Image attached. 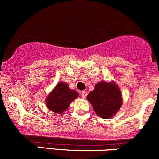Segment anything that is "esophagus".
I'll return each mask as SVG.
<instances>
[{
  "mask_svg": "<svg viewBox=\"0 0 159 159\" xmlns=\"http://www.w3.org/2000/svg\"><path fill=\"white\" fill-rule=\"evenodd\" d=\"M81 96L83 98H86V96H87V91H82L81 92Z\"/></svg>",
  "mask_w": 159,
  "mask_h": 159,
  "instance_id": "34e87169",
  "label": "esophagus"
}]
</instances>
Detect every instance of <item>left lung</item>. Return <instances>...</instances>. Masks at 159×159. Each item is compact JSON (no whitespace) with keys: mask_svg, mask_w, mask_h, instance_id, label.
<instances>
[{"mask_svg":"<svg viewBox=\"0 0 159 159\" xmlns=\"http://www.w3.org/2000/svg\"><path fill=\"white\" fill-rule=\"evenodd\" d=\"M87 99L96 114L103 119L114 116L123 105L122 93L114 81L98 82L94 90L87 95Z\"/></svg>","mask_w":159,"mask_h":159,"instance_id":"obj_1","label":"left lung"}]
</instances>
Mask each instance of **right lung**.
<instances>
[{
  "instance_id": "right-lung-1",
  "label": "right lung",
  "mask_w": 159,
  "mask_h": 159,
  "mask_svg": "<svg viewBox=\"0 0 159 159\" xmlns=\"http://www.w3.org/2000/svg\"><path fill=\"white\" fill-rule=\"evenodd\" d=\"M78 97L77 91L71 90L68 84L61 81L45 98V104L48 108L52 112L62 114L73 100Z\"/></svg>"
}]
</instances>
